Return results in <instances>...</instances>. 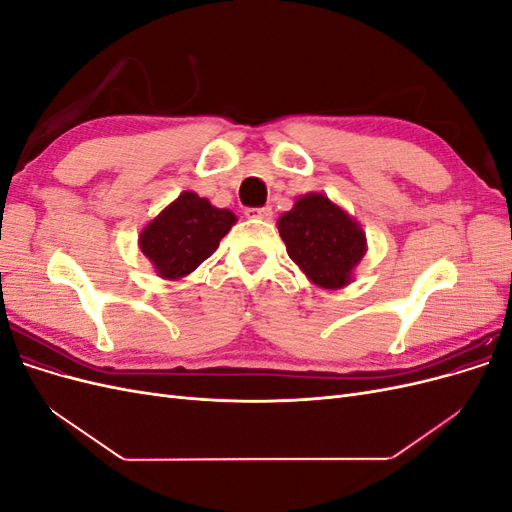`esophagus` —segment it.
<instances>
[{"label": "esophagus", "instance_id": "obj_1", "mask_svg": "<svg viewBox=\"0 0 512 512\" xmlns=\"http://www.w3.org/2000/svg\"><path fill=\"white\" fill-rule=\"evenodd\" d=\"M247 218H258V220H271L273 218V209L271 207H250L245 209Z\"/></svg>", "mask_w": 512, "mask_h": 512}]
</instances>
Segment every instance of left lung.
<instances>
[{
	"instance_id": "left-lung-1",
	"label": "left lung",
	"mask_w": 512,
	"mask_h": 512,
	"mask_svg": "<svg viewBox=\"0 0 512 512\" xmlns=\"http://www.w3.org/2000/svg\"><path fill=\"white\" fill-rule=\"evenodd\" d=\"M288 256L322 288H342L365 254V235L346 211L322 194H307L280 218Z\"/></svg>"
}]
</instances>
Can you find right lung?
Wrapping results in <instances>:
<instances>
[{"mask_svg": "<svg viewBox=\"0 0 512 512\" xmlns=\"http://www.w3.org/2000/svg\"><path fill=\"white\" fill-rule=\"evenodd\" d=\"M237 222L235 213L183 192L141 232V250L160 277L179 280L205 262Z\"/></svg>", "mask_w": 512, "mask_h": 512, "instance_id": "obj_1", "label": "right lung"}]
</instances>
